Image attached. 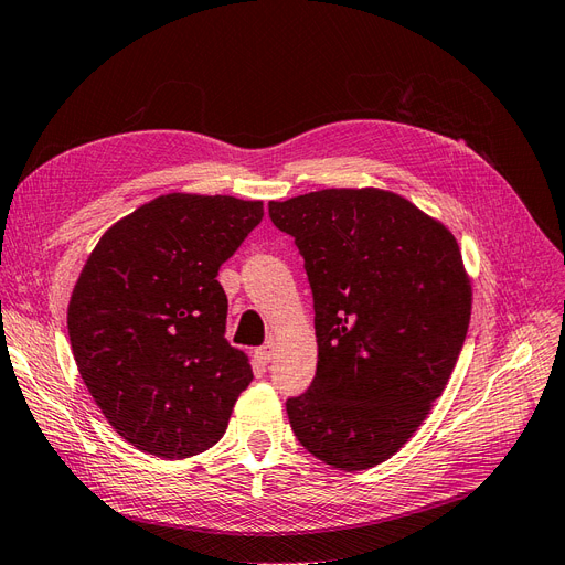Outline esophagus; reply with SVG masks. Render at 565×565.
<instances>
[{
    "mask_svg": "<svg viewBox=\"0 0 565 565\" xmlns=\"http://www.w3.org/2000/svg\"><path fill=\"white\" fill-rule=\"evenodd\" d=\"M271 356H275V344H271V342H267V344H263V348L256 350V361L260 363L263 369L271 361Z\"/></svg>",
    "mask_w": 565,
    "mask_h": 565,
    "instance_id": "1",
    "label": "esophagus"
}]
</instances>
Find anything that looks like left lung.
I'll list each match as a JSON object with an SVG mask.
<instances>
[{"label":"left lung","instance_id":"left-lung-1","mask_svg":"<svg viewBox=\"0 0 565 565\" xmlns=\"http://www.w3.org/2000/svg\"><path fill=\"white\" fill-rule=\"evenodd\" d=\"M315 296L317 375L288 398L296 439L342 471L390 460L448 385L471 317L452 232L406 196L331 188L269 202Z\"/></svg>","mask_w":565,"mask_h":565}]
</instances>
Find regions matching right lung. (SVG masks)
Masks as SVG:
<instances>
[{"instance_id":"obj_1","label":"right lung","mask_w":565,"mask_h":565,"mask_svg":"<svg viewBox=\"0 0 565 565\" xmlns=\"http://www.w3.org/2000/svg\"><path fill=\"white\" fill-rule=\"evenodd\" d=\"M263 221V202L171 192L105 230L67 305L77 371L121 439L183 460L221 441L250 385L225 338L217 269Z\"/></svg>"}]
</instances>
